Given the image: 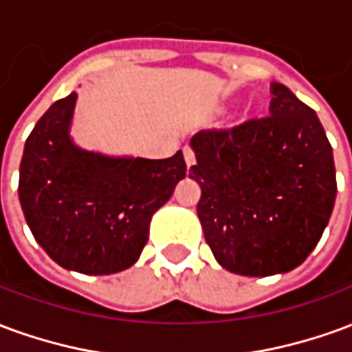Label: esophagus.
<instances>
[{
  "label": "esophagus",
  "mask_w": 352,
  "mask_h": 352,
  "mask_svg": "<svg viewBox=\"0 0 352 352\" xmlns=\"http://www.w3.org/2000/svg\"><path fill=\"white\" fill-rule=\"evenodd\" d=\"M183 154H184V162H186V166H188V168L196 164V156H194V151H192L190 146H184Z\"/></svg>",
  "instance_id": "obj_1"
}]
</instances>
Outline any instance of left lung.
<instances>
[{
	"instance_id": "1",
	"label": "left lung",
	"mask_w": 352,
	"mask_h": 352,
	"mask_svg": "<svg viewBox=\"0 0 352 352\" xmlns=\"http://www.w3.org/2000/svg\"><path fill=\"white\" fill-rule=\"evenodd\" d=\"M270 116L190 139L198 219L217 262L237 275L292 272L317 247L338 184L317 113L273 82Z\"/></svg>"
}]
</instances>
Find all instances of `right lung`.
<instances>
[{
  "label": "right lung",
  "instance_id": "1",
  "mask_svg": "<svg viewBox=\"0 0 352 352\" xmlns=\"http://www.w3.org/2000/svg\"><path fill=\"white\" fill-rule=\"evenodd\" d=\"M77 92L37 120L20 162L19 199L35 241L69 272L111 275L141 256L153 214L186 175L179 151L148 160L75 145Z\"/></svg>",
  "mask_w": 352,
  "mask_h": 352
}]
</instances>
